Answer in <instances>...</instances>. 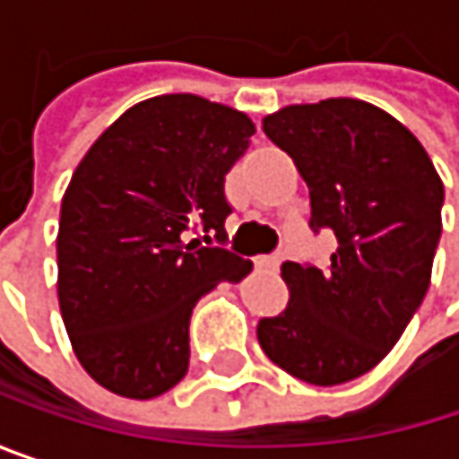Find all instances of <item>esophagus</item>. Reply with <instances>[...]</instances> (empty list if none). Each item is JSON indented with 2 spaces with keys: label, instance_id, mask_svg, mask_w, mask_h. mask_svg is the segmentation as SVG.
<instances>
[{
  "label": "esophagus",
  "instance_id": "34e87169",
  "mask_svg": "<svg viewBox=\"0 0 459 459\" xmlns=\"http://www.w3.org/2000/svg\"><path fill=\"white\" fill-rule=\"evenodd\" d=\"M255 265H257V268H265V271H279L281 255H279V252H273V255H260V257H255Z\"/></svg>",
  "mask_w": 459,
  "mask_h": 459
}]
</instances>
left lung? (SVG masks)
I'll list each match as a JSON object with an SVG mask.
<instances>
[{
    "mask_svg": "<svg viewBox=\"0 0 459 459\" xmlns=\"http://www.w3.org/2000/svg\"><path fill=\"white\" fill-rule=\"evenodd\" d=\"M308 183L311 221L337 249L326 268L281 265L290 303L260 319L265 356L311 385L361 377L420 308L441 238L444 183L412 133L383 108L329 98L263 119Z\"/></svg>",
    "mask_w": 459,
    "mask_h": 459,
    "instance_id": "obj_1",
    "label": "left lung"
}]
</instances>
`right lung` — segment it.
Masks as SVG:
<instances>
[{
  "label": "right lung",
  "mask_w": 459,
  "mask_h": 459,
  "mask_svg": "<svg viewBox=\"0 0 459 459\" xmlns=\"http://www.w3.org/2000/svg\"><path fill=\"white\" fill-rule=\"evenodd\" d=\"M252 135L236 108L159 95L127 108L79 161L60 204L57 300L79 364L111 394L153 399L178 385L194 306L252 271L223 247L226 175ZM196 230L221 247L191 239Z\"/></svg>",
  "instance_id": "obj_1"
}]
</instances>
